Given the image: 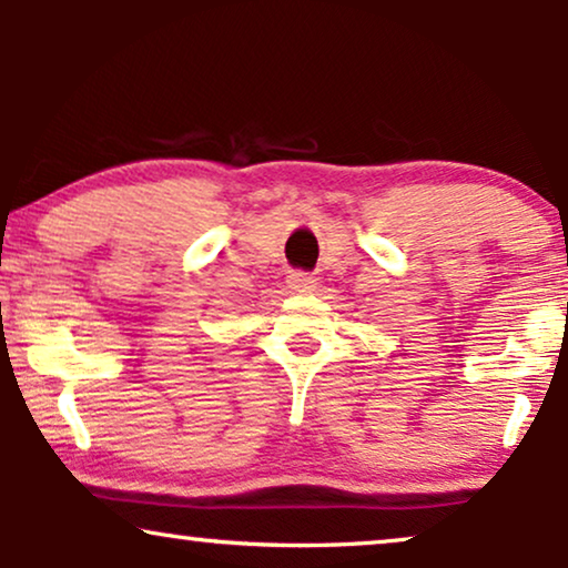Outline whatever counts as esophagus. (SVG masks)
Wrapping results in <instances>:
<instances>
[{"mask_svg": "<svg viewBox=\"0 0 568 568\" xmlns=\"http://www.w3.org/2000/svg\"><path fill=\"white\" fill-rule=\"evenodd\" d=\"M290 286L294 292H313L315 290V276L305 274V271H292Z\"/></svg>", "mask_w": 568, "mask_h": 568, "instance_id": "esophagus-1", "label": "esophagus"}]
</instances>
